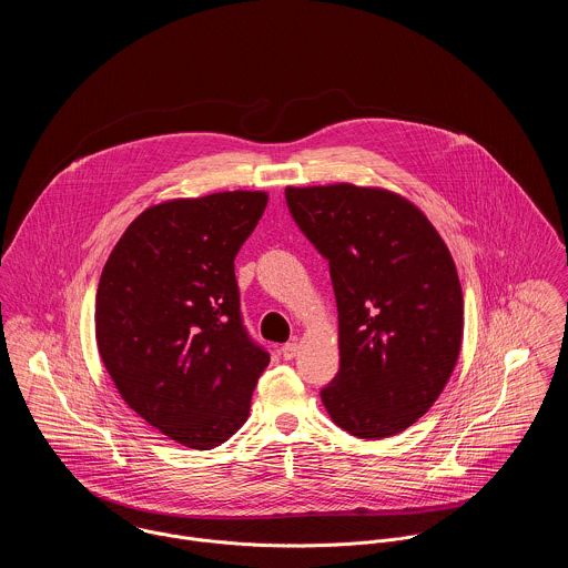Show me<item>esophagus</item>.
I'll use <instances>...</instances> for the list:
<instances>
[{
	"mask_svg": "<svg viewBox=\"0 0 568 568\" xmlns=\"http://www.w3.org/2000/svg\"><path fill=\"white\" fill-rule=\"evenodd\" d=\"M297 349H300V345L293 341V343H286L284 347H282V358L284 361H293L295 356H297Z\"/></svg>",
	"mask_w": 568,
	"mask_h": 568,
	"instance_id": "1",
	"label": "esophagus"
}]
</instances>
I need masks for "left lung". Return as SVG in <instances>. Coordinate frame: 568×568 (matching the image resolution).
I'll return each instance as SVG.
<instances>
[{"label":"left lung","mask_w":568,"mask_h":568,"mask_svg":"<svg viewBox=\"0 0 568 568\" xmlns=\"http://www.w3.org/2000/svg\"><path fill=\"white\" fill-rule=\"evenodd\" d=\"M286 205L327 260L336 297L341 367L322 403L361 439L405 430L439 398L462 347L464 295L448 246L387 190L286 187Z\"/></svg>","instance_id":"obj_1"}]
</instances>
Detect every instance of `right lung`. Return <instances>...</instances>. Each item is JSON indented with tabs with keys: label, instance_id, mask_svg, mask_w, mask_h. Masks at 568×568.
Instances as JSON below:
<instances>
[{
	"label": "right lung",
	"instance_id": "obj_1",
	"mask_svg": "<svg viewBox=\"0 0 568 568\" xmlns=\"http://www.w3.org/2000/svg\"><path fill=\"white\" fill-rule=\"evenodd\" d=\"M264 192L176 199L142 212L95 295V341L124 403L170 439L210 450L248 417L268 352L241 313L234 260Z\"/></svg>",
	"mask_w": 568,
	"mask_h": 568
}]
</instances>
